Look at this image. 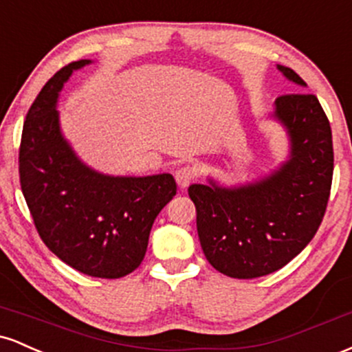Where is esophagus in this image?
I'll return each mask as SVG.
<instances>
[{
  "label": "esophagus",
  "mask_w": 352,
  "mask_h": 352,
  "mask_svg": "<svg viewBox=\"0 0 352 352\" xmlns=\"http://www.w3.org/2000/svg\"><path fill=\"white\" fill-rule=\"evenodd\" d=\"M197 179V170L190 165H184V167L177 168L175 170V180L180 185V188H187L193 180Z\"/></svg>",
  "instance_id": "esophagus-1"
}]
</instances>
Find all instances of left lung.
<instances>
[{
  "instance_id": "8db88e82",
  "label": "left lung",
  "mask_w": 352,
  "mask_h": 352,
  "mask_svg": "<svg viewBox=\"0 0 352 352\" xmlns=\"http://www.w3.org/2000/svg\"><path fill=\"white\" fill-rule=\"evenodd\" d=\"M298 86L293 69L278 66ZM274 116L292 137V159L265 180L240 188L192 185L197 232L217 272L252 280L288 265L316 235L328 207L334 152L331 125L314 94L276 98Z\"/></svg>"
}]
</instances>
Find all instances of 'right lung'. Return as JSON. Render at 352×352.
Returning a JSON list of instances; mask_svg holds the SVG:
<instances>
[{
    "label": "right lung",
    "instance_id": "obj_1",
    "mask_svg": "<svg viewBox=\"0 0 352 352\" xmlns=\"http://www.w3.org/2000/svg\"><path fill=\"white\" fill-rule=\"evenodd\" d=\"M79 59L56 72L31 104L19 145V184L34 227L59 260L116 280L142 263L157 215L177 193L170 173L107 177L80 164L59 132L56 100Z\"/></svg>",
    "mask_w": 352,
    "mask_h": 352
}]
</instances>
